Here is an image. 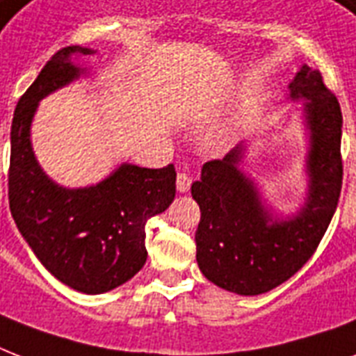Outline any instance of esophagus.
<instances>
[{"label": "esophagus", "mask_w": 356, "mask_h": 356, "mask_svg": "<svg viewBox=\"0 0 356 356\" xmlns=\"http://www.w3.org/2000/svg\"><path fill=\"white\" fill-rule=\"evenodd\" d=\"M175 184H177L179 192H188L190 186H192V177L186 172H179Z\"/></svg>", "instance_id": "esophagus-1"}]
</instances>
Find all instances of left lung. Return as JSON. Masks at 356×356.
I'll return each instance as SVG.
<instances>
[{"mask_svg":"<svg viewBox=\"0 0 356 356\" xmlns=\"http://www.w3.org/2000/svg\"><path fill=\"white\" fill-rule=\"evenodd\" d=\"M290 90L296 99H307L310 129V192L298 218L270 222L254 186L236 168L242 147L222 161L205 162L201 181L192 184L201 211L195 231L200 270L216 286L240 296L270 292L309 262L342 192V111L337 96L309 66L296 75Z\"/></svg>","mask_w":356,"mask_h":356,"instance_id":"left-lung-1","label":"left lung"}]
</instances>
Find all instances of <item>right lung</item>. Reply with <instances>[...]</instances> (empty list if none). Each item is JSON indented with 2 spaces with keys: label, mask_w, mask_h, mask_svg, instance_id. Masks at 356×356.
Listing matches in <instances>:
<instances>
[{
  "label": "right lung",
  "mask_w": 356,
  "mask_h": 356,
  "mask_svg": "<svg viewBox=\"0 0 356 356\" xmlns=\"http://www.w3.org/2000/svg\"><path fill=\"white\" fill-rule=\"evenodd\" d=\"M92 49H58L19 97L10 127L8 207L22 236L42 264L77 292L103 293L127 282L147 259L145 223L175 197V168L123 164L103 183L66 190L46 177L31 149L29 127L42 97L83 70L72 55Z\"/></svg>",
  "instance_id": "1"
}]
</instances>
